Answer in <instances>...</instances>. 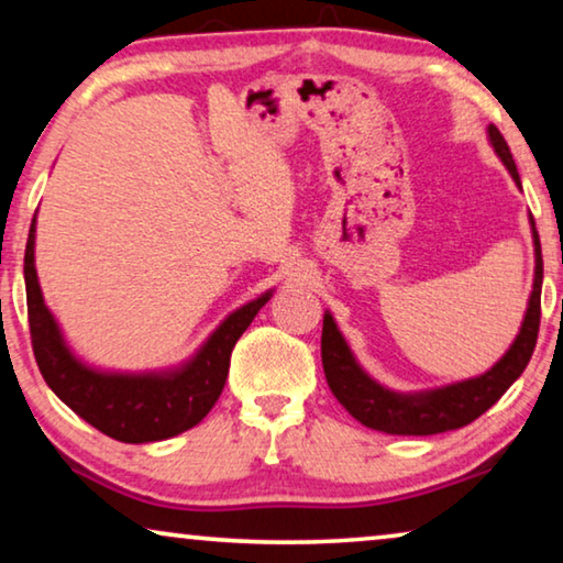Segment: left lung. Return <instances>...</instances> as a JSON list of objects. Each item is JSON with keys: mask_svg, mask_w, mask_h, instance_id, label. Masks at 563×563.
<instances>
[{"mask_svg": "<svg viewBox=\"0 0 563 563\" xmlns=\"http://www.w3.org/2000/svg\"><path fill=\"white\" fill-rule=\"evenodd\" d=\"M488 137L493 148L506 163L508 173L521 186L514 155L508 143L496 125H488ZM533 227V246H536V279L533 291L526 309L521 332H518L511 350L504 360L496 362L486 375L463 379V383L440 387V390L420 393V395H397L385 390L375 379H369L362 367L354 362L344 336L336 330L334 319L324 314L322 327V365L324 377L332 395L347 410L354 420L365 428L387 432V435H435V432L455 430L481 418L483 412L500 400L508 387H511L521 372L529 365L536 340H539L541 324V282H543V258L539 231Z\"/></svg>", "mask_w": 563, "mask_h": 563, "instance_id": "obj_1", "label": "left lung"}]
</instances>
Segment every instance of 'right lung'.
<instances>
[{"instance_id":"obj_1","label":"right lung","mask_w":563,"mask_h":563,"mask_svg":"<svg viewBox=\"0 0 563 563\" xmlns=\"http://www.w3.org/2000/svg\"><path fill=\"white\" fill-rule=\"evenodd\" d=\"M24 287H27L32 352L45 383L67 408L120 443H153L198 426L227 385L233 344L272 297L264 294L233 311L201 352L176 372L108 375L85 367L73 357L57 322L45 307L34 272V219L24 249Z\"/></svg>"}]
</instances>
